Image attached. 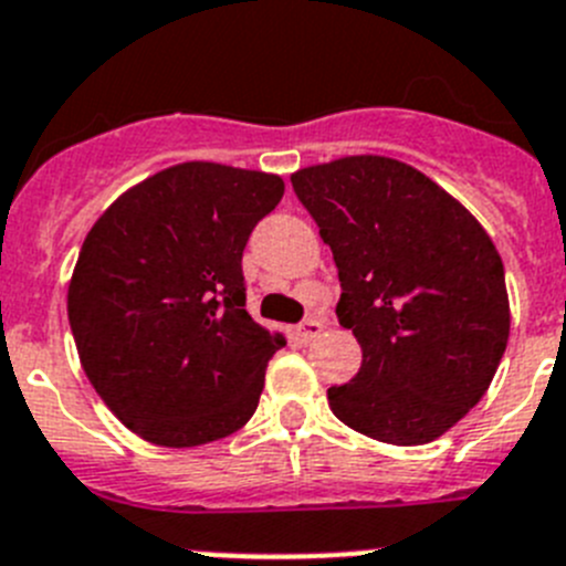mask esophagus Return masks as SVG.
<instances>
[{
    "label": "esophagus",
    "instance_id": "esophagus-1",
    "mask_svg": "<svg viewBox=\"0 0 566 566\" xmlns=\"http://www.w3.org/2000/svg\"><path fill=\"white\" fill-rule=\"evenodd\" d=\"M319 331H323V323H319L317 317H308V319H303V323H300L297 334L303 336L305 342H308V339H314V336H319Z\"/></svg>",
    "mask_w": 566,
    "mask_h": 566
}]
</instances>
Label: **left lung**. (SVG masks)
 Here are the masks:
<instances>
[{"label": "left lung", "instance_id": "8db88e82", "mask_svg": "<svg viewBox=\"0 0 566 566\" xmlns=\"http://www.w3.org/2000/svg\"><path fill=\"white\" fill-rule=\"evenodd\" d=\"M334 252L336 317L361 367L331 387L342 423L392 446H421L489 390L511 331L505 269L489 232L412 165L345 157L292 176Z\"/></svg>", "mask_w": 566, "mask_h": 566}]
</instances>
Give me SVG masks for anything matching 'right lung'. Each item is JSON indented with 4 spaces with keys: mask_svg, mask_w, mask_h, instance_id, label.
I'll list each match as a JSON object with an SVG mask.
<instances>
[{
    "mask_svg": "<svg viewBox=\"0 0 566 566\" xmlns=\"http://www.w3.org/2000/svg\"><path fill=\"white\" fill-rule=\"evenodd\" d=\"M283 179L181 163L114 201L66 294L83 373L134 434L188 449L238 432L286 336L249 317L243 247Z\"/></svg>",
    "mask_w": 566,
    "mask_h": 566,
    "instance_id": "add662e5",
    "label": "right lung"
}]
</instances>
